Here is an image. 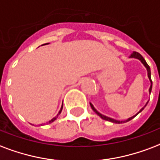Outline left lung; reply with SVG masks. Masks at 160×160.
Wrapping results in <instances>:
<instances>
[{"instance_id":"left-lung-1","label":"left lung","mask_w":160,"mask_h":160,"mask_svg":"<svg viewBox=\"0 0 160 160\" xmlns=\"http://www.w3.org/2000/svg\"><path fill=\"white\" fill-rule=\"evenodd\" d=\"M130 57H132V58H138V59H140V60H141V62H142V64H144V66L146 67V68H147V70H148V78H149V80H150L151 83H152V80H151L150 68H149V66H148V64H147V63H146V61H145L144 58H142V56L141 55V54H140L139 53H138V52H135V51H133V52L132 53L131 55H130ZM151 90H152V85H151L150 88H149V92H150V93H151ZM147 104H148V103H147ZM91 108H92V110H93L94 112H96V114H97V115L100 116V117H101V118H102V119H104V120H107V121H109V122H114V123H122V122H128V121L132 120V118H135V117H136V115H138V113L141 112H142V110L144 109V107H142V109L140 110V112H138V114H136V115L133 116V117H132V118H128V119H127V120H125V121H118V120H115V119H112V118H108V117H106V116L102 115V114H101V113H100V112H97V111H96V110L95 109V107H93V105H92V104H91Z\"/></svg>"}]
</instances>
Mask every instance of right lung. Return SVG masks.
Returning <instances> with one entry per match:
<instances>
[{"label":"right lung","mask_w":160,"mask_h":160,"mask_svg":"<svg viewBox=\"0 0 160 160\" xmlns=\"http://www.w3.org/2000/svg\"><path fill=\"white\" fill-rule=\"evenodd\" d=\"M62 108H63V106H62V107H61L60 111H59V112H58V115H57V117H55V118H53V119H52V120H50V121H49V122H47V124H48V123H51V122H53V121H54V120H55V119H56V118H58V116L59 115V114H60V113H61V111H62Z\"/></svg>","instance_id":"obj_1"}]
</instances>
